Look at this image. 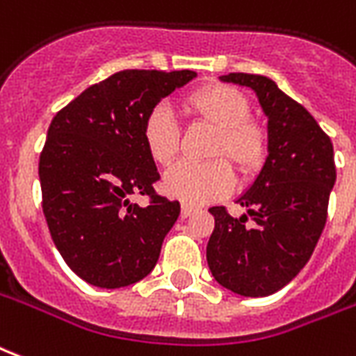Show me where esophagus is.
I'll list each match as a JSON object with an SVG mask.
<instances>
[{
    "instance_id": "obj_1",
    "label": "esophagus",
    "mask_w": 356,
    "mask_h": 356,
    "mask_svg": "<svg viewBox=\"0 0 356 356\" xmlns=\"http://www.w3.org/2000/svg\"><path fill=\"white\" fill-rule=\"evenodd\" d=\"M194 211H196V209L191 207V205H183V207H181V218H188Z\"/></svg>"
}]
</instances>
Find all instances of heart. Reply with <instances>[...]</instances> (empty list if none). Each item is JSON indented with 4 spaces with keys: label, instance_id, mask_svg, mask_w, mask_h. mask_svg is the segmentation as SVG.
Masks as SVG:
<instances>
[{
    "label": "heart",
    "instance_id": "1",
    "mask_svg": "<svg viewBox=\"0 0 356 356\" xmlns=\"http://www.w3.org/2000/svg\"><path fill=\"white\" fill-rule=\"evenodd\" d=\"M188 111L217 128L209 156H226L243 175H252L268 156V131L249 117V102L226 84H207L186 99ZM141 138L149 156L168 165L177 156L181 126L170 107L158 104L147 113ZM162 186L168 196L188 205H204L225 198L234 186V173L226 160L215 158L204 164L179 162L165 171Z\"/></svg>",
    "mask_w": 356,
    "mask_h": 356
}]
</instances>
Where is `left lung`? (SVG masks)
<instances>
[{
	"label": "left lung",
	"mask_w": 356,
	"mask_h": 356,
	"mask_svg": "<svg viewBox=\"0 0 356 356\" xmlns=\"http://www.w3.org/2000/svg\"><path fill=\"white\" fill-rule=\"evenodd\" d=\"M220 81L257 92L268 117V158L249 191L238 200L247 215L226 207L215 217L207 264L217 283L241 296H270L298 275L312 259L328 215L336 181L334 147L305 107L272 79L228 73ZM251 218L252 225H247Z\"/></svg>",
	"instance_id": "obj_1"
}]
</instances>
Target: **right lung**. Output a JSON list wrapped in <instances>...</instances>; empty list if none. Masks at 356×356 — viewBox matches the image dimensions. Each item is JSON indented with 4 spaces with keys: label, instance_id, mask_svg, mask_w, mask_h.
Returning a JSON list of instances; mask_svg holds the SVG:
<instances>
[{
    "label": "right lung",
    "instance_id": "obj_1",
    "mask_svg": "<svg viewBox=\"0 0 356 356\" xmlns=\"http://www.w3.org/2000/svg\"><path fill=\"white\" fill-rule=\"evenodd\" d=\"M196 71L124 70L92 84L52 118L39 156L43 213L56 249L102 289L138 283L156 266L181 205L154 192L147 113ZM149 196L145 208L131 195Z\"/></svg>",
    "mask_w": 356,
    "mask_h": 356
}]
</instances>
